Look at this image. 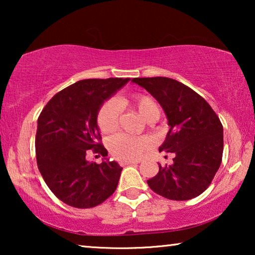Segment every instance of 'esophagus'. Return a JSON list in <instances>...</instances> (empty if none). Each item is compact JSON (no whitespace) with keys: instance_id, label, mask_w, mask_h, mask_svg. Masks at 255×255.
Instances as JSON below:
<instances>
[{"instance_id":"esophagus-1","label":"esophagus","mask_w":255,"mask_h":255,"mask_svg":"<svg viewBox=\"0 0 255 255\" xmlns=\"http://www.w3.org/2000/svg\"><path fill=\"white\" fill-rule=\"evenodd\" d=\"M133 163H137L134 161H127V160H122V161H120V165L121 166H130V165H133Z\"/></svg>"}]
</instances>
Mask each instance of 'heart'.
<instances>
[{
	"instance_id": "obj_1",
	"label": "heart",
	"mask_w": 255,
	"mask_h": 255,
	"mask_svg": "<svg viewBox=\"0 0 255 255\" xmlns=\"http://www.w3.org/2000/svg\"><path fill=\"white\" fill-rule=\"evenodd\" d=\"M123 103L135 108L140 116L146 122H155L160 116V108L156 101L148 95H135L130 100H124ZM97 124L103 133H111L117 128L118 106L115 101L110 100L101 107L97 115ZM148 141L145 138H135L125 134H117L108 141V147L115 158L121 160H137L146 148Z\"/></svg>"
}]
</instances>
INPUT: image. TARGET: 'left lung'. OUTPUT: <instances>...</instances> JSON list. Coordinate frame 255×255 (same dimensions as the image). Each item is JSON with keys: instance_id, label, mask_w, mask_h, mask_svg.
I'll use <instances>...</instances> for the list:
<instances>
[{"instance_id": "1", "label": "left lung", "mask_w": 255, "mask_h": 255, "mask_svg": "<svg viewBox=\"0 0 255 255\" xmlns=\"http://www.w3.org/2000/svg\"><path fill=\"white\" fill-rule=\"evenodd\" d=\"M165 111L169 131L159 151L174 153L173 163L161 166L147 180L162 197L187 201L209 187L221 166L223 125L212 108L196 92L169 78H134Z\"/></svg>"}]
</instances>
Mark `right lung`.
<instances>
[{"mask_svg":"<svg viewBox=\"0 0 255 255\" xmlns=\"http://www.w3.org/2000/svg\"><path fill=\"white\" fill-rule=\"evenodd\" d=\"M130 79H87L52 97L38 117V169L59 200L79 209L103 203L116 190L122 167L107 159L97 115L101 107ZM88 149L104 155L101 164L85 159Z\"/></svg>","mask_w":255,"mask_h":255,"instance_id":"obj_1","label":"right lung"}]
</instances>
